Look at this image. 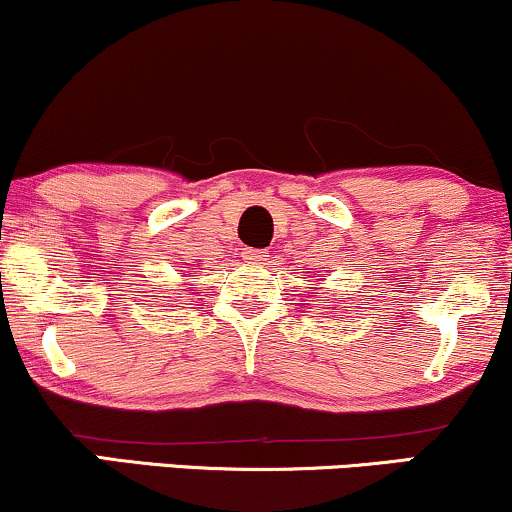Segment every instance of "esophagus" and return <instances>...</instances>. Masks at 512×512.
Segmentation results:
<instances>
[{"instance_id":"obj_1","label":"esophagus","mask_w":512,"mask_h":512,"mask_svg":"<svg viewBox=\"0 0 512 512\" xmlns=\"http://www.w3.org/2000/svg\"><path fill=\"white\" fill-rule=\"evenodd\" d=\"M269 257L267 250H260V248H245L243 250V260L245 262H252V264H262L264 260Z\"/></svg>"}]
</instances>
